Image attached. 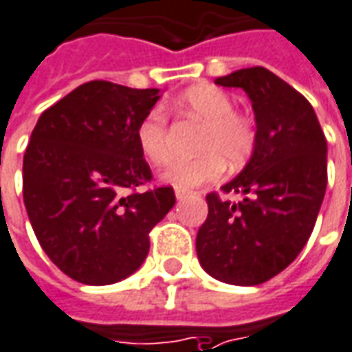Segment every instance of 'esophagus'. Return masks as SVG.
<instances>
[{
  "mask_svg": "<svg viewBox=\"0 0 352 352\" xmlns=\"http://www.w3.org/2000/svg\"><path fill=\"white\" fill-rule=\"evenodd\" d=\"M190 195V191H186V190H176V199L182 201V199H186Z\"/></svg>",
  "mask_w": 352,
  "mask_h": 352,
  "instance_id": "34e87169",
  "label": "esophagus"
}]
</instances>
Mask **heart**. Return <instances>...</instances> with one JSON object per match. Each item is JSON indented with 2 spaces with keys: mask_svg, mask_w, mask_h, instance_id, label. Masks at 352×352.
I'll return each instance as SVG.
<instances>
[{
  "mask_svg": "<svg viewBox=\"0 0 352 352\" xmlns=\"http://www.w3.org/2000/svg\"><path fill=\"white\" fill-rule=\"evenodd\" d=\"M178 107L188 115L197 116L207 130L201 138L195 159H180L168 164L162 172V180L176 190H193L201 184L218 180L228 164L237 166L245 162L256 144V128L251 116L234 111V99L224 89L199 84L186 89L178 99ZM138 147L147 161L162 166L170 159L168 147V122L161 109H151L140 120L135 130Z\"/></svg>",
  "mask_w": 352,
  "mask_h": 352,
  "instance_id": "b5f03b06",
  "label": "heart"
}]
</instances>
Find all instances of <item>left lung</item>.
<instances>
[{
  "instance_id": "left-lung-1",
  "label": "left lung",
  "mask_w": 352,
  "mask_h": 352,
  "mask_svg": "<svg viewBox=\"0 0 352 352\" xmlns=\"http://www.w3.org/2000/svg\"><path fill=\"white\" fill-rule=\"evenodd\" d=\"M214 84L249 96L256 144L245 168L222 186L245 197L232 203L208 193L195 249L212 278L258 285L285 270L309 241L328 186V144L312 105L268 69L236 70Z\"/></svg>"
}]
</instances>
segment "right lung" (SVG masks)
Returning a JSON list of instances; mask_svg holds the SVG:
<instances>
[{"mask_svg": "<svg viewBox=\"0 0 352 352\" xmlns=\"http://www.w3.org/2000/svg\"><path fill=\"white\" fill-rule=\"evenodd\" d=\"M159 89L91 80L43 111L23 161V197L51 263L88 285L134 274L149 232L174 207L172 188L135 191L151 168L135 130Z\"/></svg>", "mask_w": 352, "mask_h": 352, "instance_id": "add662e5", "label": "right lung"}]
</instances>
